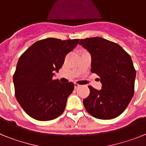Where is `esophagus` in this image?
Here are the masks:
<instances>
[{"label": "esophagus", "instance_id": "obj_1", "mask_svg": "<svg viewBox=\"0 0 146 146\" xmlns=\"http://www.w3.org/2000/svg\"><path fill=\"white\" fill-rule=\"evenodd\" d=\"M79 87H80V85L77 84V83H74V88L77 89V88H78Z\"/></svg>", "mask_w": 146, "mask_h": 146}]
</instances>
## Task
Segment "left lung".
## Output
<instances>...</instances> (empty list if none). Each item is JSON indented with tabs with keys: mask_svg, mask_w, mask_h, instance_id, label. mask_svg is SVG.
<instances>
[{
	"mask_svg": "<svg viewBox=\"0 0 146 146\" xmlns=\"http://www.w3.org/2000/svg\"><path fill=\"white\" fill-rule=\"evenodd\" d=\"M79 44L91 56V72L100 77L101 90L88 86L90 94L83 99L88 113L108 120L124 111L132 99L136 71L130 55L118 44L101 37L80 39Z\"/></svg>",
	"mask_w": 146,
	"mask_h": 146,
	"instance_id": "obj_1",
	"label": "left lung"
}]
</instances>
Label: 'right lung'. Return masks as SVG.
Listing matches in <instances>:
<instances>
[{
    "mask_svg": "<svg viewBox=\"0 0 146 146\" xmlns=\"http://www.w3.org/2000/svg\"><path fill=\"white\" fill-rule=\"evenodd\" d=\"M78 42L45 38L33 44L20 57L13 76L15 96L31 118L50 121L64 113L74 83H60L53 76Z\"/></svg>",
    "mask_w": 146,
    "mask_h": 146,
    "instance_id": "right-lung-1",
    "label": "right lung"
}]
</instances>
